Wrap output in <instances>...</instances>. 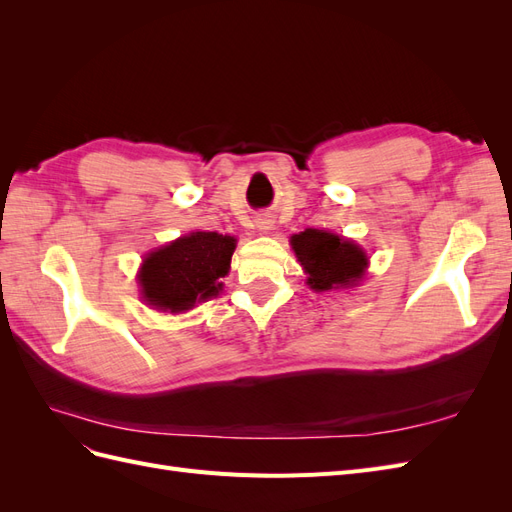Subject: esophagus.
I'll return each instance as SVG.
<instances>
[{
  "mask_svg": "<svg viewBox=\"0 0 512 512\" xmlns=\"http://www.w3.org/2000/svg\"><path fill=\"white\" fill-rule=\"evenodd\" d=\"M256 228L262 230V232H269L273 228L271 215H258V218H256Z\"/></svg>",
  "mask_w": 512,
  "mask_h": 512,
  "instance_id": "obj_1",
  "label": "esophagus"
}]
</instances>
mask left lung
<instances>
[{
  "label": "left lung",
  "instance_id": "obj_1",
  "mask_svg": "<svg viewBox=\"0 0 512 512\" xmlns=\"http://www.w3.org/2000/svg\"><path fill=\"white\" fill-rule=\"evenodd\" d=\"M290 243L309 275L307 284L320 292L359 282L367 265L363 250L327 230L307 228L294 235Z\"/></svg>",
  "mask_w": 512,
  "mask_h": 512
}]
</instances>
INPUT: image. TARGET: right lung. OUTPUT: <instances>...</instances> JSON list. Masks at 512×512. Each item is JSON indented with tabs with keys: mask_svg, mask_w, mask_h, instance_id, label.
I'll list each match as a JSON object with an SVG mask.
<instances>
[{
	"mask_svg": "<svg viewBox=\"0 0 512 512\" xmlns=\"http://www.w3.org/2000/svg\"><path fill=\"white\" fill-rule=\"evenodd\" d=\"M235 239L218 232H192L151 252L138 282L149 305L168 312H183L194 303L215 297L228 273Z\"/></svg>",
	"mask_w": 512,
	"mask_h": 512,
	"instance_id": "obj_1",
	"label": "right lung"
}]
</instances>
